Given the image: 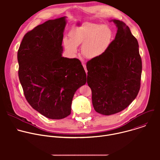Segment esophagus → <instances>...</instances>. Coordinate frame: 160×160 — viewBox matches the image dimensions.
I'll use <instances>...</instances> for the list:
<instances>
[{
	"mask_svg": "<svg viewBox=\"0 0 160 160\" xmlns=\"http://www.w3.org/2000/svg\"><path fill=\"white\" fill-rule=\"evenodd\" d=\"M83 66L84 68V69H85V71L86 73H87V68H86V64H83Z\"/></svg>",
	"mask_w": 160,
	"mask_h": 160,
	"instance_id": "obj_1",
	"label": "esophagus"
}]
</instances>
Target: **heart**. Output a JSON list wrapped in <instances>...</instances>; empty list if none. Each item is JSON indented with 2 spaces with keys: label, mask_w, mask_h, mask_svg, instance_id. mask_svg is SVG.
I'll list each match as a JSON object with an SVG mask.
<instances>
[{
  "label": "heart",
  "mask_w": 160,
  "mask_h": 160,
  "mask_svg": "<svg viewBox=\"0 0 160 160\" xmlns=\"http://www.w3.org/2000/svg\"><path fill=\"white\" fill-rule=\"evenodd\" d=\"M113 38V32L108 25L85 22L72 30L70 40H64V46L72 54L77 52L82 45V53L88 59H94L104 54L109 48Z\"/></svg>",
  "instance_id": "b5f03b06"
}]
</instances>
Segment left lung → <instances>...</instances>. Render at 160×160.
<instances>
[{
	"instance_id": "8db88e82",
	"label": "left lung",
	"mask_w": 160,
	"mask_h": 160,
	"mask_svg": "<svg viewBox=\"0 0 160 160\" xmlns=\"http://www.w3.org/2000/svg\"><path fill=\"white\" fill-rule=\"evenodd\" d=\"M111 21L118 30L109 48L87 62L92 104L96 112L104 115L119 112L132 103L140 90L142 73L138 40L125 22Z\"/></svg>"
}]
</instances>
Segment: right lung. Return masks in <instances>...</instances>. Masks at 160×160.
<instances>
[{
	"label": "right lung",
	"mask_w": 160,
	"mask_h": 160,
	"mask_svg": "<svg viewBox=\"0 0 160 160\" xmlns=\"http://www.w3.org/2000/svg\"><path fill=\"white\" fill-rule=\"evenodd\" d=\"M66 17L48 20L27 32L18 51V76L30 105L44 117L71 114L77 90L87 75L80 61L62 56Z\"/></svg>",
	"instance_id": "right-lung-1"
}]
</instances>
